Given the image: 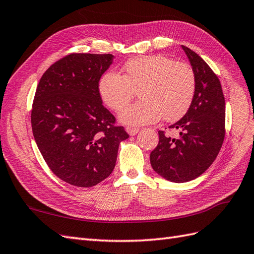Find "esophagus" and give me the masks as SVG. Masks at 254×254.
<instances>
[{
	"mask_svg": "<svg viewBox=\"0 0 254 254\" xmlns=\"http://www.w3.org/2000/svg\"><path fill=\"white\" fill-rule=\"evenodd\" d=\"M126 129H127V132L131 135V136H133V135H135V134H137L139 131L138 127H127Z\"/></svg>",
	"mask_w": 254,
	"mask_h": 254,
	"instance_id": "esophagus-1",
	"label": "esophagus"
}]
</instances>
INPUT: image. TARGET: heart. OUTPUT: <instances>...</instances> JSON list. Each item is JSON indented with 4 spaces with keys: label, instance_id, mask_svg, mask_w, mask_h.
<instances>
[{
    "label": "heart",
    "instance_id": "1",
    "mask_svg": "<svg viewBox=\"0 0 254 254\" xmlns=\"http://www.w3.org/2000/svg\"><path fill=\"white\" fill-rule=\"evenodd\" d=\"M125 74L108 71L102 75L98 92L104 104L121 111L136 91L143 98L120 114L123 123L147 125L163 117L175 121L186 114L196 92L192 68L164 55L133 58L123 66Z\"/></svg>",
    "mask_w": 254,
    "mask_h": 254
}]
</instances>
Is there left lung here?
Listing matches in <instances>:
<instances>
[{
    "instance_id": "1",
    "label": "left lung",
    "mask_w": 254,
    "mask_h": 254,
    "mask_svg": "<svg viewBox=\"0 0 254 254\" xmlns=\"http://www.w3.org/2000/svg\"><path fill=\"white\" fill-rule=\"evenodd\" d=\"M196 76V92L190 109L170 126L172 137L159 131V143L150 154L154 171L170 182L197 179L217 157L225 137V99L221 82L197 53L183 45Z\"/></svg>"
}]
</instances>
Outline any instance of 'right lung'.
Listing matches in <instances>:
<instances>
[{"mask_svg": "<svg viewBox=\"0 0 254 254\" xmlns=\"http://www.w3.org/2000/svg\"><path fill=\"white\" fill-rule=\"evenodd\" d=\"M113 60L111 54H69L46 70L35 91V143L52 172L70 185L92 187L108 178L120 143L128 138L98 92Z\"/></svg>", "mask_w": 254, "mask_h": 254, "instance_id": "right-lung-1", "label": "right lung"}]
</instances>
